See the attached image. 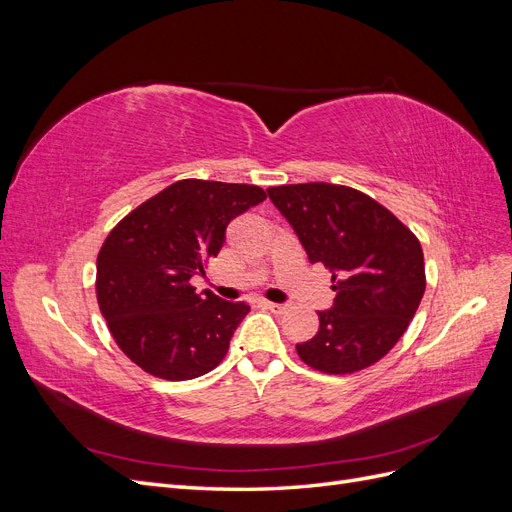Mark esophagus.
I'll return each instance as SVG.
<instances>
[{"mask_svg": "<svg viewBox=\"0 0 512 512\" xmlns=\"http://www.w3.org/2000/svg\"><path fill=\"white\" fill-rule=\"evenodd\" d=\"M267 309H271L273 314H286L288 312V305H282V303H271V301H265L262 303Z\"/></svg>", "mask_w": 512, "mask_h": 512, "instance_id": "1", "label": "esophagus"}]
</instances>
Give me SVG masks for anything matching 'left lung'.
<instances>
[{
    "label": "left lung",
    "instance_id": "8db88e82",
    "mask_svg": "<svg viewBox=\"0 0 512 512\" xmlns=\"http://www.w3.org/2000/svg\"><path fill=\"white\" fill-rule=\"evenodd\" d=\"M307 252L333 277L335 301L318 312L320 329L297 344L301 361L322 374H352L380 361L421 305L423 247L374 198L335 183L267 190Z\"/></svg>",
    "mask_w": 512,
    "mask_h": 512
}]
</instances>
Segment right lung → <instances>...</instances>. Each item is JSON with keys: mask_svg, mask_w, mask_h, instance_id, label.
<instances>
[{"mask_svg": "<svg viewBox=\"0 0 512 512\" xmlns=\"http://www.w3.org/2000/svg\"><path fill=\"white\" fill-rule=\"evenodd\" d=\"M267 198L247 183L181 179L128 213L98 254L96 294L117 346L147 374L192 380L218 367L245 303L196 294L226 226Z\"/></svg>", "mask_w": 512, "mask_h": 512, "instance_id": "1", "label": "right lung"}]
</instances>
